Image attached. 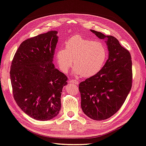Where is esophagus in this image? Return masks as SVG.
I'll use <instances>...</instances> for the list:
<instances>
[{
	"mask_svg": "<svg viewBox=\"0 0 146 146\" xmlns=\"http://www.w3.org/2000/svg\"><path fill=\"white\" fill-rule=\"evenodd\" d=\"M70 83H72V84H75L76 85H78V82L76 80H73V79H71L70 80Z\"/></svg>",
	"mask_w": 146,
	"mask_h": 146,
	"instance_id": "esophagus-1",
	"label": "esophagus"
}]
</instances>
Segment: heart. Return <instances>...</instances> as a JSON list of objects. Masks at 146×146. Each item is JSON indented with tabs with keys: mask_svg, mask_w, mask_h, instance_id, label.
Instances as JSON below:
<instances>
[{
	"mask_svg": "<svg viewBox=\"0 0 146 146\" xmlns=\"http://www.w3.org/2000/svg\"><path fill=\"white\" fill-rule=\"evenodd\" d=\"M56 58L59 68L64 73H68L72 68L74 59L77 68L75 73L84 77H90L98 73L103 67L107 50L101 42L76 35L68 40L65 48L57 50Z\"/></svg>",
	"mask_w": 146,
	"mask_h": 146,
	"instance_id": "b5f03b06",
	"label": "heart"
}]
</instances>
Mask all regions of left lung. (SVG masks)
<instances>
[{"mask_svg":"<svg viewBox=\"0 0 146 146\" xmlns=\"http://www.w3.org/2000/svg\"><path fill=\"white\" fill-rule=\"evenodd\" d=\"M101 39L107 38L109 58L101 70L79 84L81 107L94 120L110 118L123 104L132 85V62L127 48L115 36L90 30Z\"/></svg>","mask_w":146,"mask_h":146,"instance_id":"8db88e82","label":"left lung"}]
</instances>
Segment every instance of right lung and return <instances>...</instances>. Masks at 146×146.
<instances>
[{
	"instance_id": "add662e5",
	"label": "right lung",
	"mask_w": 146,
	"mask_h": 146,
	"mask_svg": "<svg viewBox=\"0 0 146 146\" xmlns=\"http://www.w3.org/2000/svg\"><path fill=\"white\" fill-rule=\"evenodd\" d=\"M56 31L27 39L14 54L10 70L14 99L27 115L46 121L59 114L68 78L54 67Z\"/></svg>"
}]
</instances>
